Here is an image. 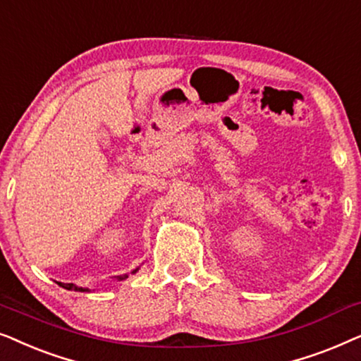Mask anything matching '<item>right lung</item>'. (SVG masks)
<instances>
[{
  "instance_id": "add662e5",
  "label": "right lung",
  "mask_w": 361,
  "mask_h": 361,
  "mask_svg": "<svg viewBox=\"0 0 361 361\" xmlns=\"http://www.w3.org/2000/svg\"><path fill=\"white\" fill-rule=\"evenodd\" d=\"M133 273H136V269H135V271H131V274H133ZM125 278H128V274H121L120 278H118V279H125ZM57 284H59V286H62L63 289H68V290H87V289H83V288H77V286H75V284H72V283H68V284L57 283Z\"/></svg>"
}]
</instances>
